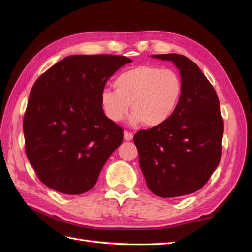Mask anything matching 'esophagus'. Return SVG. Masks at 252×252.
I'll return each instance as SVG.
<instances>
[{
	"instance_id": "1",
	"label": "esophagus",
	"mask_w": 252,
	"mask_h": 252,
	"mask_svg": "<svg viewBox=\"0 0 252 252\" xmlns=\"http://www.w3.org/2000/svg\"><path fill=\"white\" fill-rule=\"evenodd\" d=\"M133 138V133L129 131H125V140L126 141H131Z\"/></svg>"
}]
</instances>
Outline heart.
I'll list each match as a JSON object with an SVG mask.
<instances>
[{
	"mask_svg": "<svg viewBox=\"0 0 252 252\" xmlns=\"http://www.w3.org/2000/svg\"><path fill=\"white\" fill-rule=\"evenodd\" d=\"M114 89L100 92V106L109 120L120 122L130 110L133 125L159 126L173 116L183 93L181 77L172 69L151 65L132 67L118 74Z\"/></svg>",
	"mask_w": 252,
	"mask_h": 252,
	"instance_id": "1",
	"label": "heart"
}]
</instances>
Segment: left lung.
Masks as SVG:
<instances>
[{"instance_id":"8db88e82","label":"left lung","mask_w":252,"mask_h":252,"mask_svg":"<svg viewBox=\"0 0 252 252\" xmlns=\"http://www.w3.org/2000/svg\"><path fill=\"white\" fill-rule=\"evenodd\" d=\"M180 69L183 93L173 116L133 137L148 189L163 198L191 194L205 185L222 156L220 101L205 74L184 55H154Z\"/></svg>"}]
</instances>
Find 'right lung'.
<instances>
[{
  "label": "right lung",
  "instance_id": "obj_1",
  "mask_svg": "<svg viewBox=\"0 0 252 252\" xmlns=\"http://www.w3.org/2000/svg\"><path fill=\"white\" fill-rule=\"evenodd\" d=\"M119 55H72L36 79L24 116L25 149L42 183L79 195L97 182L123 141V129L100 106V92L118 69Z\"/></svg>",
  "mask_w": 252,
  "mask_h": 252
}]
</instances>
